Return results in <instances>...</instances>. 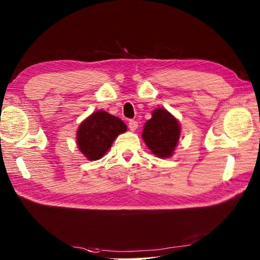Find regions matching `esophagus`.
<instances>
[{
    "label": "esophagus",
    "instance_id": "1",
    "mask_svg": "<svg viewBox=\"0 0 260 260\" xmlns=\"http://www.w3.org/2000/svg\"><path fill=\"white\" fill-rule=\"evenodd\" d=\"M137 126H139V124H137L136 120L131 119V120L128 121V127H129V129H131L132 132H135V131L137 129Z\"/></svg>",
    "mask_w": 260,
    "mask_h": 260
}]
</instances>
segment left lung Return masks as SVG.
Wrapping results in <instances>:
<instances>
[{
  "label": "left lung",
  "mask_w": 260,
  "mask_h": 260,
  "mask_svg": "<svg viewBox=\"0 0 260 260\" xmlns=\"http://www.w3.org/2000/svg\"><path fill=\"white\" fill-rule=\"evenodd\" d=\"M181 125L174 116L164 108L153 110L152 118L143 128L142 139L154 155L159 158H169L180 140Z\"/></svg>",
  "instance_id": "left-lung-1"
}]
</instances>
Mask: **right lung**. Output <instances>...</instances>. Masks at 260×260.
<instances>
[{
	"instance_id": "add662e5",
	"label": "right lung",
	"mask_w": 260,
	"mask_h": 260,
	"mask_svg": "<svg viewBox=\"0 0 260 260\" xmlns=\"http://www.w3.org/2000/svg\"><path fill=\"white\" fill-rule=\"evenodd\" d=\"M126 131L127 126L123 120L105 110H97L80 123L76 136L77 145L88 161H96Z\"/></svg>"
}]
</instances>
